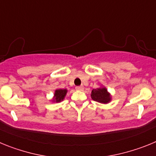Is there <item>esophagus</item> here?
<instances>
[{"label":"esophagus","instance_id":"34e87169","mask_svg":"<svg viewBox=\"0 0 156 156\" xmlns=\"http://www.w3.org/2000/svg\"><path fill=\"white\" fill-rule=\"evenodd\" d=\"M76 90H80V91H82V90H83V86L76 87Z\"/></svg>","mask_w":156,"mask_h":156}]
</instances>
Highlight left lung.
<instances>
[{
  "instance_id": "obj_1",
  "label": "left lung",
  "mask_w": 156,
  "mask_h": 156,
  "mask_svg": "<svg viewBox=\"0 0 156 156\" xmlns=\"http://www.w3.org/2000/svg\"><path fill=\"white\" fill-rule=\"evenodd\" d=\"M90 96L94 101L103 104H107L111 101V95L104 87L93 89Z\"/></svg>"
}]
</instances>
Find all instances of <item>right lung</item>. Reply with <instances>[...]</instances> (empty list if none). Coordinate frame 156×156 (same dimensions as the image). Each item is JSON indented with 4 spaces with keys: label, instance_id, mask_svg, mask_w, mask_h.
Returning <instances> with one entry per match:
<instances>
[{
    "label": "right lung",
    "instance_id": "right-lung-1",
    "mask_svg": "<svg viewBox=\"0 0 156 156\" xmlns=\"http://www.w3.org/2000/svg\"><path fill=\"white\" fill-rule=\"evenodd\" d=\"M66 93H67L66 89H57L55 91V94H54V102H61L62 101H63V99L66 97Z\"/></svg>",
    "mask_w": 156,
    "mask_h": 156
}]
</instances>
